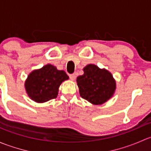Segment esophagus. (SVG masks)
Instances as JSON below:
<instances>
[{"label": "esophagus", "instance_id": "1", "mask_svg": "<svg viewBox=\"0 0 151 151\" xmlns=\"http://www.w3.org/2000/svg\"><path fill=\"white\" fill-rule=\"evenodd\" d=\"M69 77H70V79H71V80H72V81H74V80H76V75L74 74H70Z\"/></svg>", "mask_w": 151, "mask_h": 151}]
</instances>
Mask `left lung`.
<instances>
[{
    "label": "left lung",
    "instance_id": "obj_1",
    "mask_svg": "<svg viewBox=\"0 0 151 151\" xmlns=\"http://www.w3.org/2000/svg\"><path fill=\"white\" fill-rule=\"evenodd\" d=\"M84 74L77 78L80 95L88 102L101 105L113 96L116 81L112 73L95 64H88L83 68Z\"/></svg>",
    "mask_w": 151,
    "mask_h": 151
}]
</instances>
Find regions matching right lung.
<instances>
[{
    "label": "right lung",
    "mask_w": 151,
    "mask_h": 151,
    "mask_svg": "<svg viewBox=\"0 0 151 151\" xmlns=\"http://www.w3.org/2000/svg\"><path fill=\"white\" fill-rule=\"evenodd\" d=\"M68 78L64 71L47 64L28 74L25 82V91L35 102H47L57 97L60 85Z\"/></svg>",
    "instance_id": "obj_1"
}]
</instances>
